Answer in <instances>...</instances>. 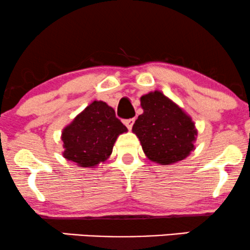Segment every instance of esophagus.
I'll list each match as a JSON object with an SVG mask.
<instances>
[{"mask_svg":"<svg viewBox=\"0 0 250 250\" xmlns=\"http://www.w3.org/2000/svg\"><path fill=\"white\" fill-rule=\"evenodd\" d=\"M124 124L126 125V127H127L128 130H131L132 126H133V124H134V118H132V119H127V120H124Z\"/></svg>","mask_w":250,"mask_h":250,"instance_id":"34e87169","label":"esophagus"}]
</instances>
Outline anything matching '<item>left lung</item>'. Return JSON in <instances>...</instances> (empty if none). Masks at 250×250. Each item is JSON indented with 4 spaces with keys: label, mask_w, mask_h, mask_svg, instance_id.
Returning a JSON list of instances; mask_svg holds the SVG:
<instances>
[{
    "label": "left lung",
    "mask_w": 250,
    "mask_h": 250,
    "mask_svg": "<svg viewBox=\"0 0 250 250\" xmlns=\"http://www.w3.org/2000/svg\"><path fill=\"white\" fill-rule=\"evenodd\" d=\"M140 104L144 113L135 120L132 132L139 138L147 158L162 166L188 158L198 134L191 117L159 90L141 96Z\"/></svg>",
    "instance_id": "8db88e82"
}]
</instances>
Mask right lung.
Returning a JSON list of instances; mask_svg holds the SVG:
<instances>
[{"instance_id":"1","label":"right lung","mask_w":250,"mask_h":250,"mask_svg":"<svg viewBox=\"0 0 250 250\" xmlns=\"http://www.w3.org/2000/svg\"><path fill=\"white\" fill-rule=\"evenodd\" d=\"M127 132L115 110L103 101H94L62 130L63 158L83 168L106 161L119 134Z\"/></svg>"}]
</instances>
